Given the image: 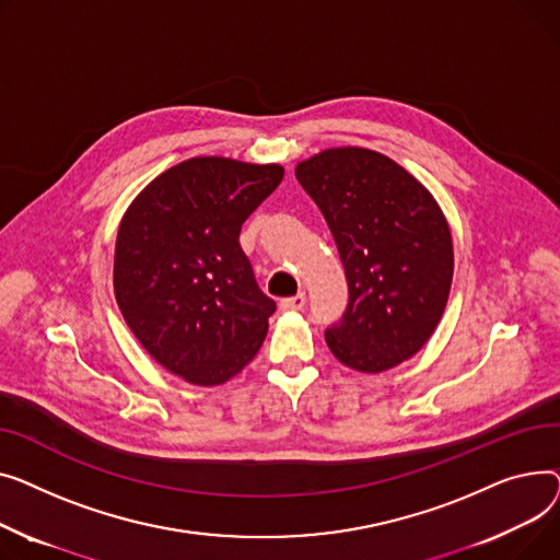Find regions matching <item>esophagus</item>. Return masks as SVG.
I'll list each match as a JSON object with an SVG mask.
<instances>
[{"mask_svg":"<svg viewBox=\"0 0 560 560\" xmlns=\"http://www.w3.org/2000/svg\"><path fill=\"white\" fill-rule=\"evenodd\" d=\"M305 303H307V295L301 291V293H295V295H289V299H282L280 301V310H284V312H299V310L305 307Z\"/></svg>","mask_w":560,"mask_h":560,"instance_id":"esophagus-1","label":"esophagus"}]
</instances>
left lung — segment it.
I'll return each instance as SVG.
<instances>
[{
	"instance_id": "8db88e82",
	"label": "left lung",
	"mask_w": 560,
	"mask_h": 560,
	"mask_svg": "<svg viewBox=\"0 0 560 560\" xmlns=\"http://www.w3.org/2000/svg\"><path fill=\"white\" fill-rule=\"evenodd\" d=\"M348 280L325 341L341 364L382 373L416 354L443 316L454 253L447 221L411 174L369 149H327L295 167Z\"/></svg>"
}]
</instances>
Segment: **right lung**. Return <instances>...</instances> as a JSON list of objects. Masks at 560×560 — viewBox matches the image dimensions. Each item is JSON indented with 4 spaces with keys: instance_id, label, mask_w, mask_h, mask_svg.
I'll return each mask as SVG.
<instances>
[{
    "instance_id": "1",
    "label": "right lung",
    "mask_w": 560,
    "mask_h": 560,
    "mask_svg": "<svg viewBox=\"0 0 560 560\" xmlns=\"http://www.w3.org/2000/svg\"><path fill=\"white\" fill-rule=\"evenodd\" d=\"M282 176L278 164L191 158L149 183L124 214L115 299L170 373L223 384L265 341L276 301L257 287L240 233Z\"/></svg>"
}]
</instances>
